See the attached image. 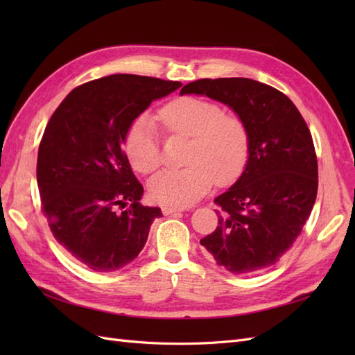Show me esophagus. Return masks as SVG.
Masks as SVG:
<instances>
[{"label": "esophagus", "mask_w": 355, "mask_h": 355, "mask_svg": "<svg viewBox=\"0 0 355 355\" xmlns=\"http://www.w3.org/2000/svg\"><path fill=\"white\" fill-rule=\"evenodd\" d=\"M161 210H163V213L166 214V216H168V214H176V213H180V211H185L187 209L173 207V206H164Z\"/></svg>", "instance_id": "1"}]
</instances>
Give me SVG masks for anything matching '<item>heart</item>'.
<instances>
[{
	"mask_svg": "<svg viewBox=\"0 0 355 355\" xmlns=\"http://www.w3.org/2000/svg\"><path fill=\"white\" fill-rule=\"evenodd\" d=\"M167 130L192 137L184 168H164L149 182V194L163 204L189 206L201 198L218 179L230 184L237 179L249 157V132L240 116L225 114L222 106L198 98H179L159 112ZM125 151L132 166L144 175L161 164L158 133L146 115L128 128Z\"/></svg>",
	"mask_w": 355,
	"mask_h": 355,
	"instance_id": "b5f03b06",
	"label": "heart"
}]
</instances>
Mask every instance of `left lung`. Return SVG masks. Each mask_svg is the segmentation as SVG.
Instances as JSON below:
<instances>
[{
	"instance_id": "obj_1",
	"label": "left lung",
	"mask_w": 355,
	"mask_h": 355,
	"mask_svg": "<svg viewBox=\"0 0 355 355\" xmlns=\"http://www.w3.org/2000/svg\"><path fill=\"white\" fill-rule=\"evenodd\" d=\"M184 94L230 106L249 132L244 171L214 198L219 227L200 243L232 274L262 271L292 247L314 207L318 166L309 128L286 94L250 78L197 80Z\"/></svg>"
}]
</instances>
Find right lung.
<instances>
[{"label": "right lung", "mask_w": 355, "mask_h": 355, "mask_svg": "<svg viewBox=\"0 0 355 355\" xmlns=\"http://www.w3.org/2000/svg\"><path fill=\"white\" fill-rule=\"evenodd\" d=\"M115 73L73 89L42 135L37 182L55 239L83 265L111 272L135 261L158 207L142 206L144 187L121 149L132 123L151 102L180 87ZM131 202L121 214L116 207Z\"/></svg>", "instance_id": "right-lung-1"}]
</instances>
